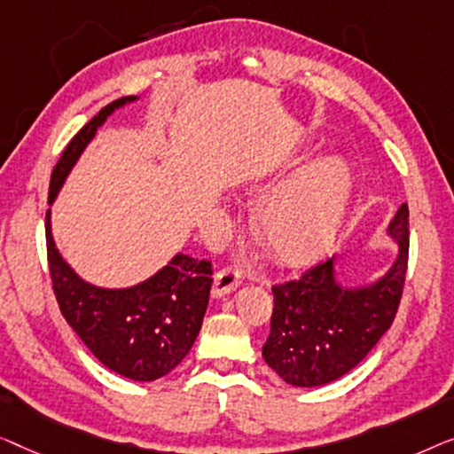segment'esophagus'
<instances>
[{
	"mask_svg": "<svg viewBox=\"0 0 454 454\" xmlns=\"http://www.w3.org/2000/svg\"><path fill=\"white\" fill-rule=\"evenodd\" d=\"M240 286V271L236 267H224L214 276V298H222L226 294L234 292Z\"/></svg>",
	"mask_w": 454,
	"mask_h": 454,
	"instance_id": "1",
	"label": "esophagus"
}]
</instances>
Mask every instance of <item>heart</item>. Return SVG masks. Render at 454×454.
Returning <instances> with one entry per match:
<instances>
[{"instance_id":"1","label":"heart","mask_w":454,"mask_h":454,"mask_svg":"<svg viewBox=\"0 0 454 454\" xmlns=\"http://www.w3.org/2000/svg\"><path fill=\"white\" fill-rule=\"evenodd\" d=\"M348 166L321 158L278 187L259 207V230L273 254L288 263L312 259L333 240L346 212Z\"/></svg>"}]
</instances>
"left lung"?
I'll list each match as a JSON object with an SVG mask.
<instances>
[{
	"label": "left lung",
	"mask_w": 454,
	"mask_h": 454,
	"mask_svg": "<svg viewBox=\"0 0 454 454\" xmlns=\"http://www.w3.org/2000/svg\"><path fill=\"white\" fill-rule=\"evenodd\" d=\"M387 234L399 247L380 279L346 288L335 279V257L298 279L273 286L271 331L263 357L294 387H321L356 368L397 315L410 257V209L403 203Z\"/></svg>",
	"instance_id": "1"
}]
</instances>
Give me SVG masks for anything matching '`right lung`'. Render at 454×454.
Returning <instances> with one entry per match:
<instances>
[{
	"mask_svg": "<svg viewBox=\"0 0 454 454\" xmlns=\"http://www.w3.org/2000/svg\"><path fill=\"white\" fill-rule=\"evenodd\" d=\"M133 100L137 97L111 102L75 133L51 175L49 206L108 114ZM44 230L55 298L84 346L106 368L131 380H156L178 366L201 329L214 282L212 263L178 253L142 284L121 290L98 288L84 282L57 251L51 209Z\"/></svg>",
	"mask_w": 454,
	"mask_h": 454,
	"instance_id": "right-lung-1",
	"label": "right lung"
}]
</instances>
